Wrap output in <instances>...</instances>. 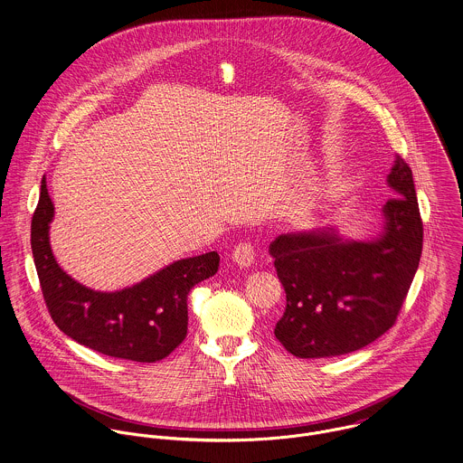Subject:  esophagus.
Instances as JSON below:
<instances>
[{
	"label": "esophagus",
	"mask_w": 463,
	"mask_h": 463,
	"mask_svg": "<svg viewBox=\"0 0 463 463\" xmlns=\"http://www.w3.org/2000/svg\"><path fill=\"white\" fill-rule=\"evenodd\" d=\"M232 259H233V262L239 265V267L248 269V267H251L253 262H255V250H253L251 244L242 242V244L235 246V250H233V253H232Z\"/></svg>",
	"instance_id": "esophagus-1"
}]
</instances>
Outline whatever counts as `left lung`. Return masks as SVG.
<instances>
[{
    "label": "left lung",
    "instance_id": "1",
    "mask_svg": "<svg viewBox=\"0 0 463 463\" xmlns=\"http://www.w3.org/2000/svg\"><path fill=\"white\" fill-rule=\"evenodd\" d=\"M394 198L382 232L367 241L335 228L279 235L269 246L287 308L274 335L298 358L358 351L396 323L422 251V221L411 169L396 156L387 176Z\"/></svg>",
    "mask_w": 463,
    "mask_h": 463
}]
</instances>
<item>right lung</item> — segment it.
<instances>
[{"label": "right lung", "mask_w": 463, "mask_h": 463, "mask_svg": "<svg viewBox=\"0 0 463 463\" xmlns=\"http://www.w3.org/2000/svg\"><path fill=\"white\" fill-rule=\"evenodd\" d=\"M53 217L43 178L32 219V253L55 325L74 342L112 358L151 364L175 351L187 335V294L217 272V251L176 260L119 290H94L57 262L50 244Z\"/></svg>", "instance_id": "obj_1"}]
</instances>
